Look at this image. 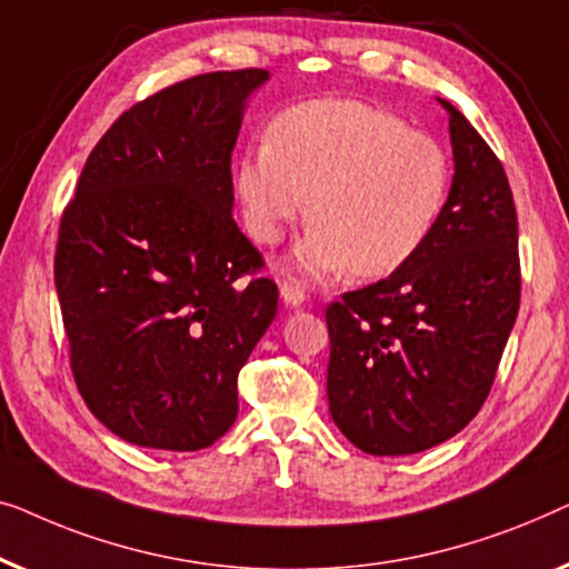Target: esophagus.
Listing matches in <instances>:
<instances>
[{
  "instance_id": "esophagus-1",
  "label": "esophagus",
  "mask_w": 569,
  "mask_h": 569,
  "mask_svg": "<svg viewBox=\"0 0 569 569\" xmlns=\"http://www.w3.org/2000/svg\"><path fill=\"white\" fill-rule=\"evenodd\" d=\"M281 299L288 303V307H303V301H307V291H303V286L299 281H283L281 283Z\"/></svg>"
}]
</instances>
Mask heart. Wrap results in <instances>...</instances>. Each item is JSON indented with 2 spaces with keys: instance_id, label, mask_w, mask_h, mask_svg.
<instances>
[{
  "instance_id": "b5f03b06",
  "label": "heart",
  "mask_w": 569,
  "mask_h": 569,
  "mask_svg": "<svg viewBox=\"0 0 569 569\" xmlns=\"http://www.w3.org/2000/svg\"><path fill=\"white\" fill-rule=\"evenodd\" d=\"M451 167L433 136L350 98L283 110L268 141L239 159L237 196L258 244L315 221L296 247V266L315 276L353 270L389 276L422 250L441 219Z\"/></svg>"
}]
</instances>
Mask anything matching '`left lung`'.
<instances>
[{"label": "left lung", "mask_w": 569, "mask_h": 569, "mask_svg": "<svg viewBox=\"0 0 569 569\" xmlns=\"http://www.w3.org/2000/svg\"><path fill=\"white\" fill-rule=\"evenodd\" d=\"M448 113L453 180L433 234L389 278L327 307L335 426L373 456L426 451L490 395L521 303L518 216L500 159Z\"/></svg>", "instance_id": "obj_1"}]
</instances>
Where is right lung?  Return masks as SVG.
I'll use <instances>...</instances> for the list:
<instances>
[{"mask_svg":"<svg viewBox=\"0 0 569 569\" xmlns=\"http://www.w3.org/2000/svg\"><path fill=\"white\" fill-rule=\"evenodd\" d=\"M266 69L211 71L136 102L87 157L53 281L69 361L118 438L201 451L234 426L237 376L278 286L231 208V151Z\"/></svg>","mask_w":569,"mask_h":569,"instance_id":"right-lung-1","label":"right lung"}]
</instances>
